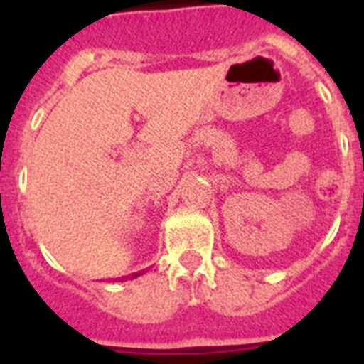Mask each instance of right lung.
I'll use <instances>...</instances> for the list:
<instances>
[{
    "instance_id": "1",
    "label": "right lung",
    "mask_w": 364,
    "mask_h": 364,
    "mask_svg": "<svg viewBox=\"0 0 364 364\" xmlns=\"http://www.w3.org/2000/svg\"><path fill=\"white\" fill-rule=\"evenodd\" d=\"M137 276H141V272H139V274H132V276L121 277V279H119V282H124V279H128V277H130V279H134V277H137Z\"/></svg>"
}]
</instances>
